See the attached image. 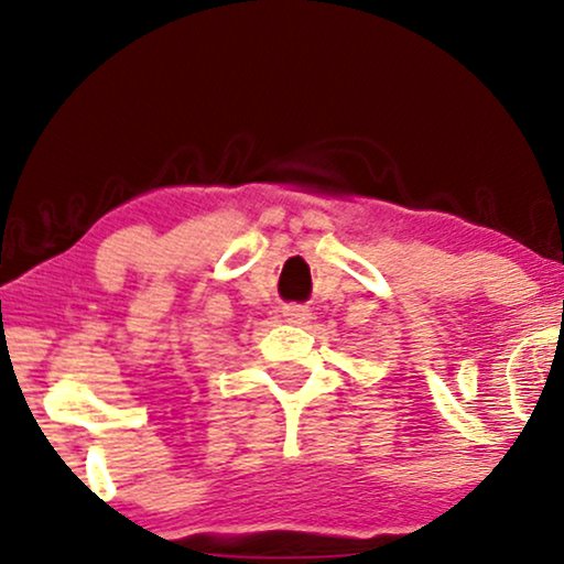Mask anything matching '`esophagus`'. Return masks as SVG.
<instances>
[{
    "label": "esophagus",
    "mask_w": 564,
    "mask_h": 564,
    "mask_svg": "<svg viewBox=\"0 0 564 564\" xmlns=\"http://www.w3.org/2000/svg\"><path fill=\"white\" fill-rule=\"evenodd\" d=\"M283 317L294 325H307L312 321V310L304 307V304H286L283 307Z\"/></svg>",
    "instance_id": "34e87169"
}]
</instances>
